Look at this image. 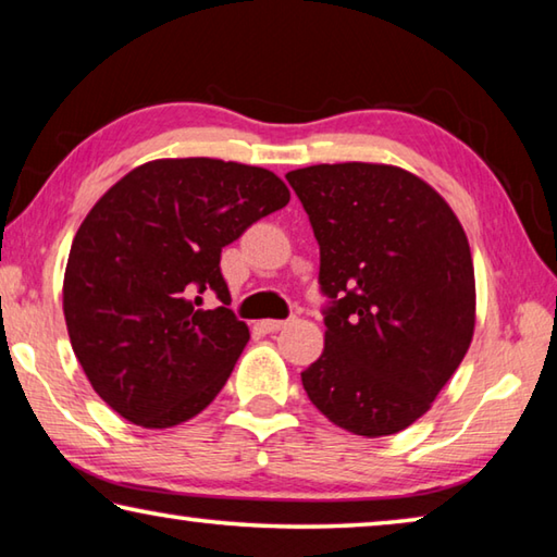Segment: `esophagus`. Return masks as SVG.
Returning <instances> with one entry per match:
<instances>
[{
	"label": "esophagus",
	"mask_w": 557,
	"mask_h": 557,
	"mask_svg": "<svg viewBox=\"0 0 557 557\" xmlns=\"http://www.w3.org/2000/svg\"><path fill=\"white\" fill-rule=\"evenodd\" d=\"M262 326L268 329V332H280V329H285L287 326V322H282V319H265V322H262Z\"/></svg>",
	"instance_id": "esophagus-1"
}]
</instances>
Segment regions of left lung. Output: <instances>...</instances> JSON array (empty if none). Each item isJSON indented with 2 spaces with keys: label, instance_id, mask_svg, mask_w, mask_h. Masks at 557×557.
Instances as JSON below:
<instances>
[{
  "label": "left lung",
  "instance_id": "1",
  "mask_svg": "<svg viewBox=\"0 0 557 557\" xmlns=\"http://www.w3.org/2000/svg\"><path fill=\"white\" fill-rule=\"evenodd\" d=\"M319 243L324 351L301 385L329 422L385 437L422 418L467 356L474 262L449 203L393 164L287 174Z\"/></svg>",
  "mask_w": 557,
  "mask_h": 557
}]
</instances>
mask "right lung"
<instances>
[{"mask_svg": "<svg viewBox=\"0 0 557 557\" xmlns=\"http://www.w3.org/2000/svg\"><path fill=\"white\" fill-rule=\"evenodd\" d=\"M287 201L277 174L209 157L154 159L100 196L71 245L63 317L112 410L166 430L209 408L250 338L225 307L221 250ZM209 288L223 308L202 309Z\"/></svg>", "mask_w": 557, "mask_h": 557, "instance_id": "right-lung-1", "label": "right lung"}]
</instances>
